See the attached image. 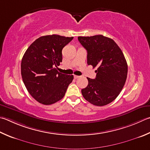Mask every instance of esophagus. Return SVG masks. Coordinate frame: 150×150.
Returning a JSON list of instances; mask_svg holds the SVG:
<instances>
[{"label":"esophagus","instance_id":"obj_1","mask_svg":"<svg viewBox=\"0 0 150 150\" xmlns=\"http://www.w3.org/2000/svg\"><path fill=\"white\" fill-rule=\"evenodd\" d=\"M79 76H78V75H74V78L75 79H77V78H79Z\"/></svg>","mask_w":150,"mask_h":150}]
</instances>
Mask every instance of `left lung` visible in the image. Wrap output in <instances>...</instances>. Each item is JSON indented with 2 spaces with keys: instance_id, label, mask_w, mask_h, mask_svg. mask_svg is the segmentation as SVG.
Instances as JSON below:
<instances>
[{
  "instance_id": "1",
  "label": "left lung",
  "mask_w": 150,
  "mask_h": 150,
  "mask_svg": "<svg viewBox=\"0 0 150 150\" xmlns=\"http://www.w3.org/2000/svg\"><path fill=\"white\" fill-rule=\"evenodd\" d=\"M87 50V64L97 67L94 79L81 90L84 99L92 104L103 106L115 100L126 82L128 66L124 54L116 42L102 35L79 37Z\"/></svg>"
}]
</instances>
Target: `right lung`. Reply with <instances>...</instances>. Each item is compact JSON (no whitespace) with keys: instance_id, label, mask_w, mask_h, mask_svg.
Instances as JSON below:
<instances>
[{"instance_id":"right-lung-1","label":"right lung","mask_w":150,"mask_h":150,"mask_svg":"<svg viewBox=\"0 0 150 150\" xmlns=\"http://www.w3.org/2000/svg\"><path fill=\"white\" fill-rule=\"evenodd\" d=\"M73 37L46 35L35 40L21 59V73L29 93L37 102L51 105L64 96L73 75L58 71L62 49Z\"/></svg>"}]
</instances>
